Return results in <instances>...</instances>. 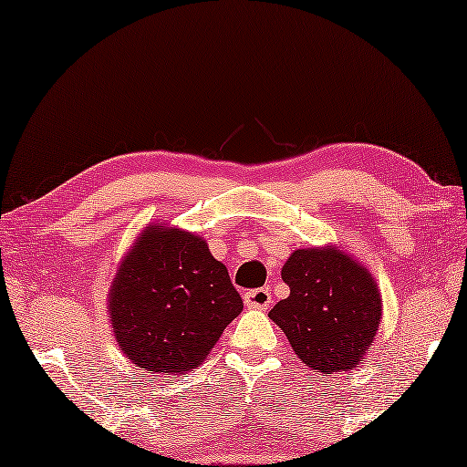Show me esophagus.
<instances>
[{
	"label": "esophagus",
	"instance_id": "obj_1",
	"mask_svg": "<svg viewBox=\"0 0 467 467\" xmlns=\"http://www.w3.org/2000/svg\"><path fill=\"white\" fill-rule=\"evenodd\" d=\"M244 304H246L248 308H254V310H266L271 304V292L265 287L250 289V292L244 294Z\"/></svg>",
	"mask_w": 467,
	"mask_h": 467
}]
</instances>
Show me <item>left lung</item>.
I'll return each instance as SVG.
<instances>
[{"instance_id":"8db88e82","label":"left lung","mask_w":467,"mask_h":467,"mask_svg":"<svg viewBox=\"0 0 467 467\" xmlns=\"http://www.w3.org/2000/svg\"><path fill=\"white\" fill-rule=\"evenodd\" d=\"M289 296L273 306L297 358L323 377L364 360L377 337L383 302L370 271L333 246L300 248L281 269Z\"/></svg>"}]
</instances>
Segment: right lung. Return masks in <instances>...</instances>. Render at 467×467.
I'll return each mask as SVG.
<instances>
[{"label": "right lung", "mask_w": 467, "mask_h": 467, "mask_svg": "<svg viewBox=\"0 0 467 467\" xmlns=\"http://www.w3.org/2000/svg\"><path fill=\"white\" fill-rule=\"evenodd\" d=\"M107 306L128 360L173 377L201 366L244 308L206 242L161 221L144 229L121 258Z\"/></svg>", "instance_id": "right-lung-1"}]
</instances>
